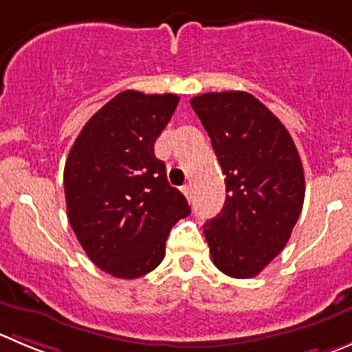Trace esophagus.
Returning <instances> with one entry per match:
<instances>
[{"label": "esophagus", "instance_id": "1", "mask_svg": "<svg viewBox=\"0 0 352 352\" xmlns=\"http://www.w3.org/2000/svg\"><path fill=\"white\" fill-rule=\"evenodd\" d=\"M182 192H183V195L186 197V199H192V186L190 185H185V186H182Z\"/></svg>", "mask_w": 352, "mask_h": 352}]
</instances>
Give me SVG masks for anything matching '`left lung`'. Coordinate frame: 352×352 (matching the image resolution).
<instances>
[{"mask_svg":"<svg viewBox=\"0 0 352 352\" xmlns=\"http://www.w3.org/2000/svg\"><path fill=\"white\" fill-rule=\"evenodd\" d=\"M226 176L223 210L204 224L214 266L232 278L259 274L289 242L304 202V169L292 136L245 91L190 100Z\"/></svg>","mask_w":352,"mask_h":352,"instance_id":"obj_1","label":"left lung"}]
</instances>
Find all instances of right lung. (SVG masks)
<instances>
[{"mask_svg": "<svg viewBox=\"0 0 352 352\" xmlns=\"http://www.w3.org/2000/svg\"><path fill=\"white\" fill-rule=\"evenodd\" d=\"M179 96L119 93L86 122L63 169L67 217L89 259L116 278L155 270L170 228L190 214L153 143Z\"/></svg>", "mask_w": 352, "mask_h": 352, "instance_id": "right-lung-1", "label": "right lung"}]
</instances>
